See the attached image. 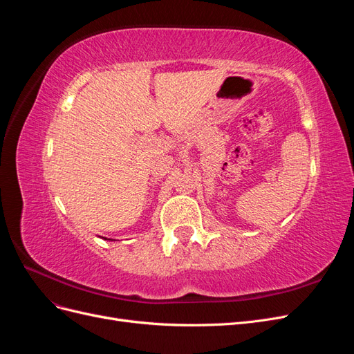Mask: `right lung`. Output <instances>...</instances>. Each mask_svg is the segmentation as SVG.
<instances>
[{
	"mask_svg": "<svg viewBox=\"0 0 354 354\" xmlns=\"http://www.w3.org/2000/svg\"><path fill=\"white\" fill-rule=\"evenodd\" d=\"M104 239H106V238H104ZM109 241H112V239H109Z\"/></svg>",
	"mask_w": 354,
	"mask_h": 354,
	"instance_id": "obj_1",
	"label": "right lung"
}]
</instances>
